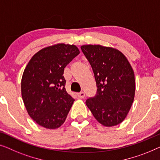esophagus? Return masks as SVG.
<instances>
[{
  "label": "esophagus",
  "mask_w": 160,
  "mask_h": 160,
  "mask_svg": "<svg viewBox=\"0 0 160 160\" xmlns=\"http://www.w3.org/2000/svg\"><path fill=\"white\" fill-rule=\"evenodd\" d=\"M77 95H78V98H84L85 96V94L84 92H80V93H78Z\"/></svg>",
  "instance_id": "esophagus-1"
}]
</instances>
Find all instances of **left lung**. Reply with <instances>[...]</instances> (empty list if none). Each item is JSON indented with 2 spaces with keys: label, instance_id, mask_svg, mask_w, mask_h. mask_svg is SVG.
Instances as JSON below:
<instances>
[{
  "label": "left lung",
  "instance_id": "left-lung-1",
  "mask_svg": "<svg viewBox=\"0 0 160 160\" xmlns=\"http://www.w3.org/2000/svg\"><path fill=\"white\" fill-rule=\"evenodd\" d=\"M82 53L93 69L97 93L85 103L98 122L106 127L119 125L127 117L136 91L134 72L118 49L101 45H83Z\"/></svg>",
  "mask_w": 160,
  "mask_h": 160
}]
</instances>
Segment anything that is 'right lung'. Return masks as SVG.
Here are the masks:
<instances>
[{"mask_svg": "<svg viewBox=\"0 0 160 160\" xmlns=\"http://www.w3.org/2000/svg\"><path fill=\"white\" fill-rule=\"evenodd\" d=\"M79 53L75 45L57 43L38 51L24 69L22 99L30 118L42 127L57 129L65 122L75 99L66 91L63 74Z\"/></svg>", "mask_w": 160, "mask_h": 160, "instance_id": "right-lung-1", "label": "right lung"}]
</instances>
